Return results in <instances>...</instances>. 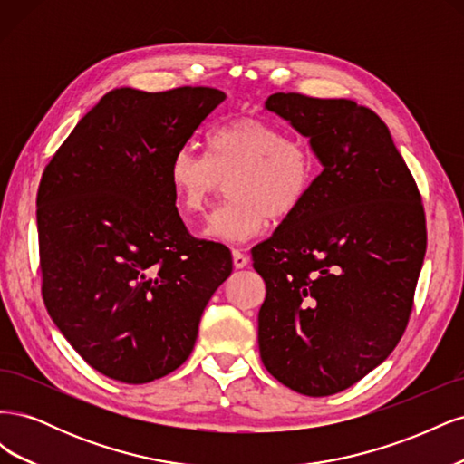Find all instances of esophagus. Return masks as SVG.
Returning <instances> with one entry per match:
<instances>
[{
	"label": "esophagus",
	"mask_w": 464,
	"mask_h": 464,
	"mask_svg": "<svg viewBox=\"0 0 464 464\" xmlns=\"http://www.w3.org/2000/svg\"><path fill=\"white\" fill-rule=\"evenodd\" d=\"M232 261L236 269H244V266L249 263V257L244 254L242 249H232Z\"/></svg>",
	"instance_id": "obj_1"
}]
</instances>
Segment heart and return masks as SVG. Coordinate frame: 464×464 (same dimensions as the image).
I'll return each instance as SVG.
<instances>
[{"label": "heart", "instance_id": "1", "mask_svg": "<svg viewBox=\"0 0 464 464\" xmlns=\"http://www.w3.org/2000/svg\"><path fill=\"white\" fill-rule=\"evenodd\" d=\"M315 176L317 159L310 145L256 118L210 130L207 157L193 147H179L168 164V181L184 213H201L222 179L233 178L232 199L217 208L201 230L207 240L224 244L246 242L269 218L283 220L296 213Z\"/></svg>", "mask_w": 464, "mask_h": 464}]
</instances>
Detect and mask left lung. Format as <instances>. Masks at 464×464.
I'll return each mask as SVG.
<instances>
[{"instance_id":"left-lung-1","label":"left lung","mask_w":464,"mask_h":464,"mask_svg":"<svg viewBox=\"0 0 464 464\" xmlns=\"http://www.w3.org/2000/svg\"><path fill=\"white\" fill-rule=\"evenodd\" d=\"M265 108L310 139L323 170L296 213L251 249L266 286L259 353L283 385L327 397L377 368L409 325L424 205L370 108L300 92L271 94Z\"/></svg>"}]
</instances>
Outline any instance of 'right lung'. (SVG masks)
Masks as SVG:
<instances>
[{
  "label": "right lung",
  "mask_w": 464,
  "mask_h": 464,
  "mask_svg": "<svg viewBox=\"0 0 464 464\" xmlns=\"http://www.w3.org/2000/svg\"><path fill=\"white\" fill-rule=\"evenodd\" d=\"M224 98L210 87L111 91L42 174V298L79 356L116 382L179 368L232 273L228 247L188 232L168 181L172 154Z\"/></svg>",
  "instance_id": "right-lung-1"
}]
</instances>
